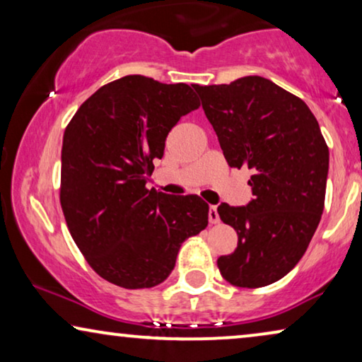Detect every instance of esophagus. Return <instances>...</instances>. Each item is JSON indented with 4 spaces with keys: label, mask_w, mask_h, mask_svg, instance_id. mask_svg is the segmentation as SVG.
Segmentation results:
<instances>
[{
    "label": "esophagus",
    "mask_w": 362,
    "mask_h": 362,
    "mask_svg": "<svg viewBox=\"0 0 362 362\" xmlns=\"http://www.w3.org/2000/svg\"><path fill=\"white\" fill-rule=\"evenodd\" d=\"M219 212H217V207L216 206H211L209 207V222L211 224H217L219 222Z\"/></svg>",
    "instance_id": "1"
}]
</instances>
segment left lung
Wrapping results in <instances>:
<instances>
[{
    "mask_svg": "<svg viewBox=\"0 0 362 362\" xmlns=\"http://www.w3.org/2000/svg\"><path fill=\"white\" fill-rule=\"evenodd\" d=\"M196 90L229 166L252 171L254 199L217 207L239 237L217 267L230 285L260 288L288 274L308 249L325 209L328 145L306 103L269 78Z\"/></svg>",
    "mask_w": 362,
    "mask_h": 362,
    "instance_id": "8db88e82",
    "label": "left lung"
}]
</instances>
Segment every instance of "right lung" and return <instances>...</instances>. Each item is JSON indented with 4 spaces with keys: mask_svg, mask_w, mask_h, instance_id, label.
I'll return each instance as SVG.
<instances>
[{
    "mask_svg": "<svg viewBox=\"0 0 362 362\" xmlns=\"http://www.w3.org/2000/svg\"><path fill=\"white\" fill-rule=\"evenodd\" d=\"M196 87L117 78L64 132L59 199L69 232L92 270L122 288L165 281L182 242L207 227L209 206L199 196L146 187L168 133L201 105Z\"/></svg>",
    "mask_w": 362,
    "mask_h": 362,
    "instance_id": "1",
    "label": "right lung"
}]
</instances>
